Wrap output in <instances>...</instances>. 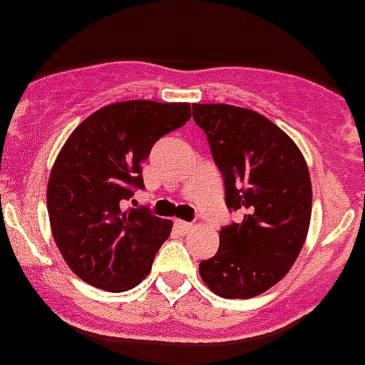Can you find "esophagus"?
Wrapping results in <instances>:
<instances>
[{"mask_svg":"<svg viewBox=\"0 0 365 365\" xmlns=\"http://www.w3.org/2000/svg\"><path fill=\"white\" fill-rule=\"evenodd\" d=\"M175 228L179 230V232H190L192 224L185 222V220H175Z\"/></svg>","mask_w":365,"mask_h":365,"instance_id":"34e87169","label":"esophagus"}]
</instances>
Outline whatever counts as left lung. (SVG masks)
Returning <instances> with one entry per match:
<instances>
[{
	"mask_svg": "<svg viewBox=\"0 0 365 365\" xmlns=\"http://www.w3.org/2000/svg\"><path fill=\"white\" fill-rule=\"evenodd\" d=\"M241 222L220 230L217 255L200 275L220 298L249 299L275 287L299 256L311 222V177L298 145L256 110L226 103H194Z\"/></svg>",
	"mask_w": 365,
	"mask_h": 365,
	"instance_id": "1",
	"label": "left lung"
}]
</instances>
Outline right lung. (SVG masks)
<instances>
[{
	"mask_svg": "<svg viewBox=\"0 0 365 365\" xmlns=\"http://www.w3.org/2000/svg\"><path fill=\"white\" fill-rule=\"evenodd\" d=\"M188 118L190 103L118 101L67 137L51 171L46 207L52 237L84 282L126 292L150 273L171 220L124 203L145 186L141 165L154 143Z\"/></svg>",
	"mask_w": 365,
	"mask_h": 365,
	"instance_id": "1",
	"label": "right lung"
}]
</instances>
